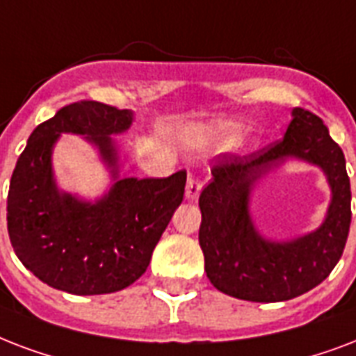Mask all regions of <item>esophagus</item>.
<instances>
[{"instance_id": "obj_1", "label": "esophagus", "mask_w": 356, "mask_h": 356, "mask_svg": "<svg viewBox=\"0 0 356 356\" xmlns=\"http://www.w3.org/2000/svg\"><path fill=\"white\" fill-rule=\"evenodd\" d=\"M202 191V184L198 180L195 175L187 176V184H186V198L187 200H197L198 195Z\"/></svg>"}]
</instances>
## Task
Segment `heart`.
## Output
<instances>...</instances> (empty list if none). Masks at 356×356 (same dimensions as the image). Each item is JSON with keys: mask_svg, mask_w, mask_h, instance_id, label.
Wrapping results in <instances>:
<instances>
[{"mask_svg": "<svg viewBox=\"0 0 356 356\" xmlns=\"http://www.w3.org/2000/svg\"><path fill=\"white\" fill-rule=\"evenodd\" d=\"M238 140V134L234 129L211 128L202 129L200 134L195 135V143L200 148H227L232 147Z\"/></svg>", "mask_w": 356, "mask_h": 356, "instance_id": "1", "label": "heart"}]
</instances>
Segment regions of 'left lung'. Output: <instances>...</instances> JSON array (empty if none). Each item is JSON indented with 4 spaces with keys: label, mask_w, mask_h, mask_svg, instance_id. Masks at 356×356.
Wrapping results in <instances>:
<instances>
[{
    "label": "left lung",
    "mask_w": 356,
    "mask_h": 356,
    "mask_svg": "<svg viewBox=\"0 0 356 356\" xmlns=\"http://www.w3.org/2000/svg\"><path fill=\"white\" fill-rule=\"evenodd\" d=\"M322 169L331 187L325 219L312 233L291 240L266 238L250 213L255 186L286 161ZM213 180L198 198V243L204 269L217 290L252 302H280L307 293L334 269L351 225V186L341 148L323 120L296 107L277 145L249 156H219Z\"/></svg>",
    "instance_id": "obj_1"
}]
</instances>
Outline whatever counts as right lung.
Wrapping results in <instances>:
<instances>
[{
    "mask_svg": "<svg viewBox=\"0 0 356 356\" xmlns=\"http://www.w3.org/2000/svg\"><path fill=\"white\" fill-rule=\"evenodd\" d=\"M134 122L129 109L76 102L33 129L16 161L7 197V228L18 260L44 284L72 296L128 288L147 271L170 217L181 204L186 170L169 178H124L115 135ZM63 133L99 150L112 176L96 201L60 190L53 148Z\"/></svg>",
    "mask_w": 356,
    "mask_h": 356,
    "instance_id": "1",
    "label": "right lung"
}]
</instances>
